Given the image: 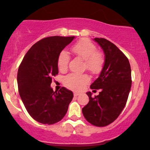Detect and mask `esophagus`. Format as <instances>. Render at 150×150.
<instances>
[{
  "mask_svg": "<svg viewBox=\"0 0 150 150\" xmlns=\"http://www.w3.org/2000/svg\"><path fill=\"white\" fill-rule=\"evenodd\" d=\"M79 95H80V93H78V92H74V96L75 97H76V96H78Z\"/></svg>",
  "mask_w": 150,
  "mask_h": 150,
  "instance_id": "34e87169",
  "label": "esophagus"
}]
</instances>
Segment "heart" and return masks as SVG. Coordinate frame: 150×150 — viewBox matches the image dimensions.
Returning <instances> with one entry per match:
<instances>
[{
    "instance_id": "obj_1",
    "label": "heart",
    "mask_w": 150,
    "mask_h": 150,
    "mask_svg": "<svg viewBox=\"0 0 150 150\" xmlns=\"http://www.w3.org/2000/svg\"><path fill=\"white\" fill-rule=\"evenodd\" d=\"M71 52L76 57L85 61V67L92 74H97L103 69L105 59L103 53L96 50V46L88 39H82L74 44ZM69 55L65 50L61 51L57 59V66L60 71H65L68 67ZM89 82L87 75L71 74L65 77L63 83L69 89L80 91Z\"/></svg>"
}]
</instances>
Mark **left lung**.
I'll use <instances>...</instances> for the list:
<instances>
[{
	"label": "left lung",
	"instance_id": "8db88e82",
	"mask_svg": "<svg viewBox=\"0 0 150 150\" xmlns=\"http://www.w3.org/2000/svg\"><path fill=\"white\" fill-rule=\"evenodd\" d=\"M93 40L103 50L105 62L90 88L102 91L94 98L87 92L89 101L82 112L90 124L103 127L113 122L126 106L132 85L131 68L128 58L115 45L104 38Z\"/></svg>",
	"mask_w": 150,
	"mask_h": 150
}]
</instances>
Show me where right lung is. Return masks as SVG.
Returning a JSON list of instances; mask_svg holds the SVG:
<instances>
[{
	"label": "right lung",
	"mask_w": 150,
	"mask_h": 150,
	"mask_svg": "<svg viewBox=\"0 0 150 150\" xmlns=\"http://www.w3.org/2000/svg\"><path fill=\"white\" fill-rule=\"evenodd\" d=\"M73 37L53 36L35 44L26 52L18 68V91L26 110L35 120L54 124L65 115L73 93L65 87L54 91L52 76L59 73L57 59Z\"/></svg>",
	"instance_id": "right-lung-1"
}]
</instances>
